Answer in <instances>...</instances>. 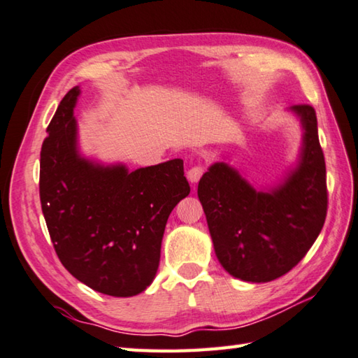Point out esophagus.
<instances>
[{
  "label": "esophagus",
  "mask_w": 358,
  "mask_h": 358,
  "mask_svg": "<svg viewBox=\"0 0 358 358\" xmlns=\"http://www.w3.org/2000/svg\"><path fill=\"white\" fill-rule=\"evenodd\" d=\"M201 175H203V169H201L200 166H194L189 169V171H187V180H189V183L196 185L197 181L201 178Z\"/></svg>",
  "instance_id": "34e87169"
}]
</instances>
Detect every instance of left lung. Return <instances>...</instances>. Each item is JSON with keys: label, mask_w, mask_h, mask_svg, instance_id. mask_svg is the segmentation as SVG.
I'll return each instance as SVG.
<instances>
[{"label": "left lung", "mask_w": 358, "mask_h": 358, "mask_svg": "<svg viewBox=\"0 0 358 358\" xmlns=\"http://www.w3.org/2000/svg\"><path fill=\"white\" fill-rule=\"evenodd\" d=\"M302 128L294 167L275 185L255 187L238 169L217 161L199 181L214 252L239 280L264 283L289 272L310 250L327 214L326 161L315 109H288Z\"/></svg>", "instance_id": "obj_1"}]
</instances>
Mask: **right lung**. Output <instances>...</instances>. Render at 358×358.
<instances>
[{
    "label": "right lung",
    "instance_id": "right-lung-1",
    "mask_svg": "<svg viewBox=\"0 0 358 358\" xmlns=\"http://www.w3.org/2000/svg\"><path fill=\"white\" fill-rule=\"evenodd\" d=\"M69 90L41 152V203L55 250L71 275L114 297H131L157 275L169 214L189 196L183 159L128 171L84 157Z\"/></svg>",
    "mask_w": 358,
    "mask_h": 358
}]
</instances>
